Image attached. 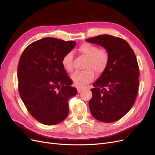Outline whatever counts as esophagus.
<instances>
[{
	"label": "esophagus",
	"mask_w": 155,
	"mask_h": 155,
	"mask_svg": "<svg viewBox=\"0 0 155 155\" xmlns=\"http://www.w3.org/2000/svg\"><path fill=\"white\" fill-rule=\"evenodd\" d=\"M77 89H78V93H81V92H83V88H81V87H78Z\"/></svg>",
	"instance_id": "1"
}]
</instances>
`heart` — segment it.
Instances as JSON below:
<instances>
[{"label": "heart", "mask_w": 155, "mask_h": 155, "mask_svg": "<svg viewBox=\"0 0 155 155\" xmlns=\"http://www.w3.org/2000/svg\"><path fill=\"white\" fill-rule=\"evenodd\" d=\"M78 52L87 59L83 71L74 72L71 79L78 87H83L94 79L95 74L100 75L107 69L110 61V55L105 48H99L97 46L89 43L81 44L78 47ZM61 64L68 72L73 70V54L72 52L65 54L61 59Z\"/></svg>", "instance_id": "heart-1"}]
</instances>
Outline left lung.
<instances>
[{"mask_svg":"<svg viewBox=\"0 0 155 155\" xmlns=\"http://www.w3.org/2000/svg\"><path fill=\"white\" fill-rule=\"evenodd\" d=\"M86 41L102 46L110 55L105 71L91 89V112L102 122H114L127 113L137 97L140 75L137 58L127 42L118 37L101 35Z\"/></svg>","mask_w":155,"mask_h":155,"instance_id":"8db88e82","label":"left lung"}]
</instances>
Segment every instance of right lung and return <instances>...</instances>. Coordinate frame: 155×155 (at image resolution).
Segmentation results:
<instances>
[{
  "mask_svg": "<svg viewBox=\"0 0 155 155\" xmlns=\"http://www.w3.org/2000/svg\"><path fill=\"white\" fill-rule=\"evenodd\" d=\"M76 43L45 37L29 45L18 63V92L30 114L41 124L54 125L68 114V100L77 94L61 64Z\"/></svg>",
  "mask_w": 155,
  "mask_h": 155,
  "instance_id": "right-lung-1",
  "label": "right lung"
}]
</instances>
